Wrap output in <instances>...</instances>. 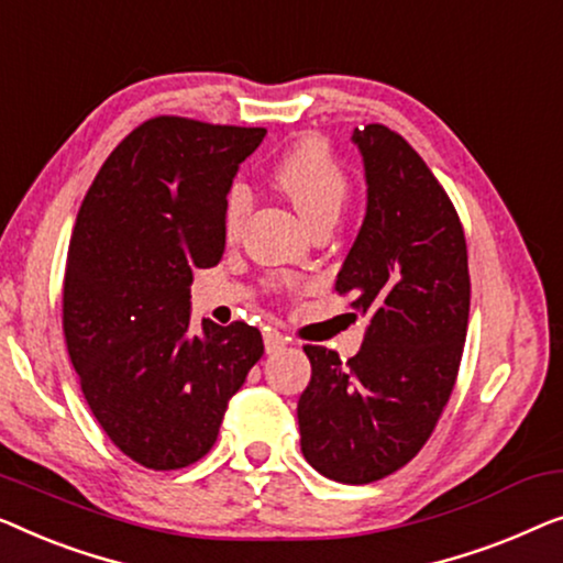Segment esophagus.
<instances>
[{"mask_svg":"<svg viewBox=\"0 0 563 563\" xmlns=\"http://www.w3.org/2000/svg\"><path fill=\"white\" fill-rule=\"evenodd\" d=\"M285 344H288V336H283L280 331H265V352L267 354L280 352Z\"/></svg>","mask_w":563,"mask_h":563,"instance_id":"1","label":"esophagus"}]
</instances>
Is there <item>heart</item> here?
Wrapping results in <instances>:
<instances>
[{
	"mask_svg": "<svg viewBox=\"0 0 563 563\" xmlns=\"http://www.w3.org/2000/svg\"><path fill=\"white\" fill-rule=\"evenodd\" d=\"M275 184L296 206L308 227L316 221L339 217L342 203L350 194V178L329 145L319 137H303L285 150L275 163ZM252 206V194L244 184H234L227 194L224 229L236 232Z\"/></svg>",
	"mask_w": 563,
	"mask_h": 563,
	"instance_id": "1",
	"label": "heart"
}]
</instances>
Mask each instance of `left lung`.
<instances>
[{"label":"left lung","mask_w":563,"mask_h":563,"mask_svg":"<svg viewBox=\"0 0 563 563\" xmlns=\"http://www.w3.org/2000/svg\"><path fill=\"white\" fill-rule=\"evenodd\" d=\"M352 140L367 213L336 292L367 316V329L346 362L327 346H303L311 383L298 426L316 472L367 485L406 466L437 429L464 352L470 265L462 221L423 157L385 124L354 130Z\"/></svg>","instance_id":"obj_1"}]
</instances>
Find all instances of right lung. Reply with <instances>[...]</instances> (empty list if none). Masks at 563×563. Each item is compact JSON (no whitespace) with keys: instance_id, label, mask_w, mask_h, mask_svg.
I'll list each match as a JSON object with an SVG mask.
<instances>
[{"instance_id":"right-lung-1","label":"right lung","mask_w":563,"mask_h":563,"mask_svg":"<svg viewBox=\"0 0 563 563\" xmlns=\"http://www.w3.org/2000/svg\"><path fill=\"white\" fill-rule=\"evenodd\" d=\"M263 126L155 117L112 150L78 209L63 334L84 398L147 470L199 462L265 346L255 327H191L194 271L224 252V206Z\"/></svg>"}]
</instances>
